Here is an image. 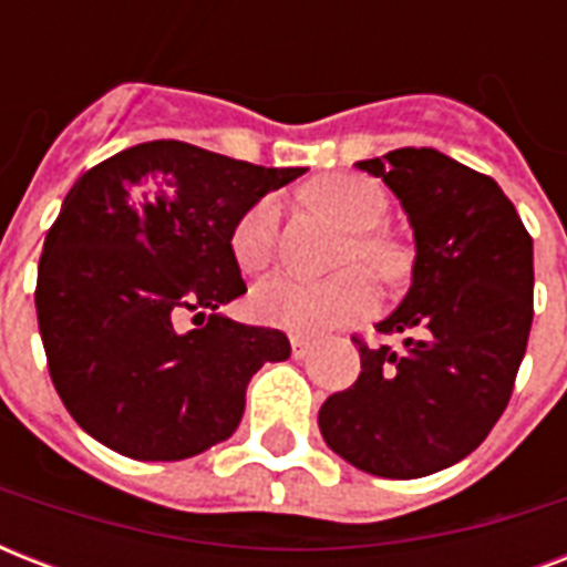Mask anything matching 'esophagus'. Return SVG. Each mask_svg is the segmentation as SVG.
Here are the masks:
<instances>
[{
  "instance_id": "esophagus-1",
  "label": "esophagus",
  "mask_w": 567,
  "mask_h": 567,
  "mask_svg": "<svg viewBox=\"0 0 567 567\" xmlns=\"http://www.w3.org/2000/svg\"><path fill=\"white\" fill-rule=\"evenodd\" d=\"M311 350H315V344H311V341H306V338H291V355H293V359H306Z\"/></svg>"
}]
</instances>
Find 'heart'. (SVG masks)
I'll use <instances>...</instances> for the list:
<instances>
[{
  "instance_id": "heart-1",
  "label": "heart",
  "mask_w": 567,
  "mask_h": 567,
  "mask_svg": "<svg viewBox=\"0 0 567 567\" xmlns=\"http://www.w3.org/2000/svg\"><path fill=\"white\" fill-rule=\"evenodd\" d=\"M309 199L332 214L344 229H350L347 261H364L382 279H396L409 265V252L400 240L377 231L385 220L388 196L382 185L355 173H336L311 182ZM282 203L267 194L249 205L231 226L229 247L240 270L258 274L276 256L279 244ZM377 302V285L364 267H350L329 279H300V276H274L258 285L249 297V309L265 327L285 329L291 336L315 338L329 329L344 327L364 318Z\"/></svg>"
}]
</instances>
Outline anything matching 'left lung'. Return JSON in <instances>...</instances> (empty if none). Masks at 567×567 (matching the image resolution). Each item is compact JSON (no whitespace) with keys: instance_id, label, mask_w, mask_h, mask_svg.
<instances>
[{"instance_id":"left-lung-1","label":"left lung","mask_w":567,"mask_h":567,"mask_svg":"<svg viewBox=\"0 0 567 567\" xmlns=\"http://www.w3.org/2000/svg\"><path fill=\"white\" fill-rule=\"evenodd\" d=\"M385 182L414 231L412 288L353 338L362 373L320 405L323 441L364 474L417 480L456 465L512 396L533 327V238L492 176L430 146L355 164Z\"/></svg>"}]
</instances>
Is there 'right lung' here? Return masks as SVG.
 <instances>
[{
	"mask_svg": "<svg viewBox=\"0 0 567 567\" xmlns=\"http://www.w3.org/2000/svg\"><path fill=\"white\" fill-rule=\"evenodd\" d=\"M302 173L150 141L79 176L43 240L34 306L52 385L87 435L179 462L238 430L252 373L291 344L220 315L247 293L231 226ZM185 310L200 323L188 333Z\"/></svg>",
	"mask_w": 567,
	"mask_h": 567,
	"instance_id": "obj_1",
	"label": "right lung"
}]
</instances>
